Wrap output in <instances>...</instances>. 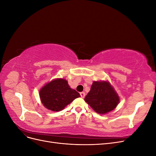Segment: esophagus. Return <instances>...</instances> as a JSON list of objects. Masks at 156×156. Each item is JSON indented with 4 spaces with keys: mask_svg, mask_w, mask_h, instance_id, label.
Segmentation results:
<instances>
[{
    "mask_svg": "<svg viewBox=\"0 0 156 156\" xmlns=\"http://www.w3.org/2000/svg\"><path fill=\"white\" fill-rule=\"evenodd\" d=\"M80 95H81V97L82 98H84V96H85V92H82L80 93Z\"/></svg>",
    "mask_w": 156,
    "mask_h": 156,
    "instance_id": "obj_1",
    "label": "esophagus"
}]
</instances>
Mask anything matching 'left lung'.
Here are the masks:
<instances>
[{
  "label": "left lung",
  "mask_w": 156,
  "mask_h": 156,
  "mask_svg": "<svg viewBox=\"0 0 156 156\" xmlns=\"http://www.w3.org/2000/svg\"><path fill=\"white\" fill-rule=\"evenodd\" d=\"M84 101L98 114L105 115L115 109L120 98L109 82L101 81L93 82Z\"/></svg>",
  "instance_id": "1"
}]
</instances>
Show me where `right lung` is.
<instances>
[{
	"instance_id": "obj_1",
	"label": "right lung",
	"mask_w": 156,
	"mask_h": 156,
	"mask_svg": "<svg viewBox=\"0 0 156 156\" xmlns=\"http://www.w3.org/2000/svg\"><path fill=\"white\" fill-rule=\"evenodd\" d=\"M40 100L44 106L52 111H60L79 98L80 94L71 88L67 80L55 79L45 84L39 92Z\"/></svg>"
}]
</instances>
